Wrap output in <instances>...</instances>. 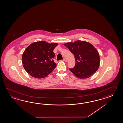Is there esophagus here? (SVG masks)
I'll return each instance as SVG.
<instances>
[{
    "instance_id": "34e87169",
    "label": "esophagus",
    "mask_w": 123,
    "mask_h": 123,
    "mask_svg": "<svg viewBox=\"0 0 123 123\" xmlns=\"http://www.w3.org/2000/svg\"><path fill=\"white\" fill-rule=\"evenodd\" d=\"M63 60L64 61H65V62H68V60H67V59H66L65 58H64V59H63Z\"/></svg>"
}]
</instances>
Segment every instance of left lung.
<instances>
[{"mask_svg": "<svg viewBox=\"0 0 123 123\" xmlns=\"http://www.w3.org/2000/svg\"><path fill=\"white\" fill-rule=\"evenodd\" d=\"M74 55L75 65L70 70L75 76L86 79L91 76L99 68L100 58L98 51L88 42L77 40L64 44Z\"/></svg>", "mask_w": 123, "mask_h": 123, "instance_id": "1", "label": "left lung"}]
</instances>
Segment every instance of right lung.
Returning <instances> with one entry per match:
<instances>
[{
    "label": "right lung",
    "mask_w": 123,
    "mask_h": 123,
    "mask_svg": "<svg viewBox=\"0 0 123 123\" xmlns=\"http://www.w3.org/2000/svg\"><path fill=\"white\" fill-rule=\"evenodd\" d=\"M57 43H49L44 41L34 42L25 50L22 62L26 71L34 78H44L56 66L53 59V51Z\"/></svg>",
    "instance_id": "right-lung-1"
}]
</instances>
